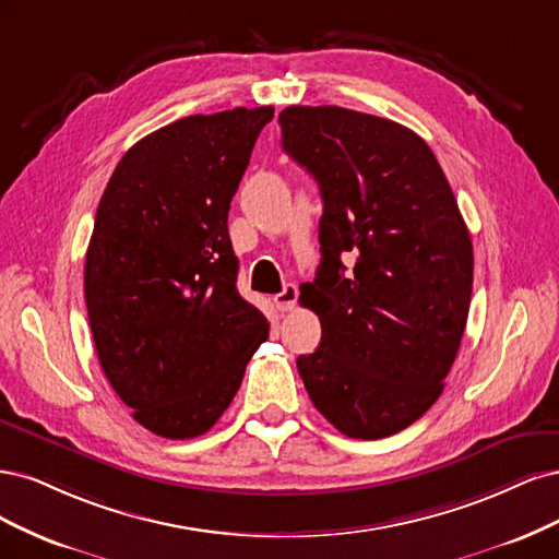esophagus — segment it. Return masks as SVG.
<instances>
[{
  "label": "esophagus",
  "instance_id": "esophagus-1",
  "mask_svg": "<svg viewBox=\"0 0 559 559\" xmlns=\"http://www.w3.org/2000/svg\"><path fill=\"white\" fill-rule=\"evenodd\" d=\"M297 295H299L297 285H295V283H285L283 290H281L278 295H274L276 309H278V311H293L295 304H297Z\"/></svg>",
  "mask_w": 559,
  "mask_h": 559
}]
</instances>
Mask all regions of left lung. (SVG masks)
Here are the masks:
<instances>
[{
    "instance_id": "1",
    "label": "left lung",
    "mask_w": 559,
    "mask_h": 559,
    "mask_svg": "<svg viewBox=\"0 0 559 559\" xmlns=\"http://www.w3.org/2000/svg\"><path fill=\"white\" fill-rule=\"evenodd\" d=\"M278 122L322 197V260L299 287L322 328L316 353L297 357L304 388L341 435H397L439 400L460 350L469 229L435 153L404 124L341 106H287Z\"/></svg>"
}]
</instances>
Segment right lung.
Instances as JSON below:
<instances>
[{"label": "right lung", "mask_w": 559, "mask_h": 559, "mask_svg": "<svg viewBox=\"0 0 559 559\" xmlns=\"http://www.w3.org/2000/svg\"><path fill=\"white\" fill-rule=\"evenodd\" d=\"M272 106L188 116L143 136L109 178L85 253L99 365L134 420L209 431L269 322L237 290L227 213Z\"/></svg>", "instance_id": "1"}]
</instances>
